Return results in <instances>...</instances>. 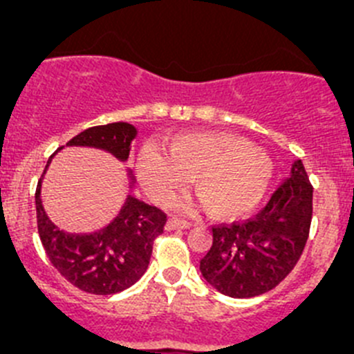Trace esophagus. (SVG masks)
Segmentation results:
<instances>
[{"mask_svg":"<svg viewBox=\"0 0 354 354\" xmlns=\"http://www.w3.org/2000/svg\"><path fill=\"white\" fill-rule=\"evenodd\" d=\"M192 223L187 222V220H180V218H170L169 222H167L165 229L167 230H176V229H189Z\"/></svg>","mask_w":354,"mask_h":354,"instance_id":"34e87169","label":"esophagus"}]
</instances>
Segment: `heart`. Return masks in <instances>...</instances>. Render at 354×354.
Wrapping results in <instances>:
<instances>
[{"label":"heart","mask_w":354,"mask_h":354,"mask_svg":"<svg viewBox=\"0 0 354 354\" xmlns=\"http://www.w3.org/2000/svg\"><path fill=\"white\" fill-rule=\"evenodd\" d=\"M162 152L142 149L132 158L142 192L155 203L169 201L191 178L208 216L236 220L260 205L270 184L268 156L237 136L178 134L163 145Z\"/></svg>","instance_id":"obj_1"}]
</instances>
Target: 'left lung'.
I'll return each instance as SVG.
<instances>
[{"instance_id": "1", "label": "left lung", "mask_w": 354, "mask_h": 354, "mask_svg": "<svg viewBox=\"0 0 354 354\" xmlns=\"http://www.w3.org/2000/svg\"><path fill=\"white\" fill-rule=\"evenodd\" d=\"M311 212L313 187L296 160L257 216L213 227V243L199 261L203 279L230 297H253L274 289L303 253Z\"/></svg>"}]
</instances>
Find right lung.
Here are the masks:
<instances>
[{"mask_svg": "<svg viewBox=\"0 0 354 354\" xmlns=\"http://www.w3.org/2000/svg\"><path fill=\"white\" fill-rule=\"evenodd\" d=\"M136 136L138 129L134 125L115 122L86 129L66 146L101 149L125 163ZM63 148H58L57 153ZM127 176L132 180L131 170ZM41 182L43 177L36 189L37 232L48 258L62 277L80 291L101 296L115 295L136 284L149 265L153 241L163 234L165 213L139 201L131 192L110 223L91 232H68L48 216L41 201ZM132 185L131 182V189Z\"/></svg>", "mask_w": 354, "mask_h": 354, "instance_id": "obj_1", "label": "right lung"}]
</instances>
